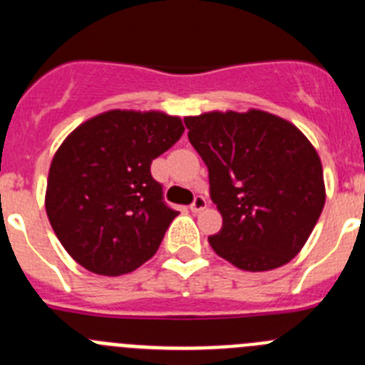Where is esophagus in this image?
Instances as JSON below:
<instances>
[{"mask_svg":"<svg viewBox=\"0 0 365 365\" xmlns=\"http://www.w3.org/2000/svg\"><path fill=\"white\" fill-rule=\"evenodd\" d=\"M206 199L202 197V195H195V199H193V202L190 205V210L193 212V214H199V212H202L206 208Z\"/></svg>","mask_w":365,"mask_h":365,"instance_id":"34e87169","label":"esophagus"}]
</instances>
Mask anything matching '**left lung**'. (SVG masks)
I'll list each match as a JSON object with an SVG mask.
<instances>
[{
    "mask_svg": "<svg viewBox=\"0 0 365 365\" xmlns=\"http://www.w3.org/2000/svg\"><path fill=\"white\" fill-rule=\"evenodd\" d=\"M185 124L222 215L208 237L215 254L248 272L289 263L325 205L324 170L307 137L259 109L202 113Z\"/></svg>",
    "mask_w": 365,
    "mask_h": 365,
    "instance_id": "8db88e82",
    "label": "left lung"
}]
</instances>
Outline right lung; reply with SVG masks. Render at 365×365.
I'll return each mask as SVG.
<instances>
[{
    "label": "right lung",
    "mask_w": 365,
    "mask_h": 365,
    "mask_svg": "<svg viewBox=\"0 0 365 365\" xmlns=\"http://www.w3.org/2000/svg\"><path fill=\"white\" fill-rule=\"evenodd\" d=\"M185 131L160 111L102 113L54 153L45 210L54 234L83 269L120 276L150 259L179 212L164 202L151 160Z\"/></svg>",
    "instance_id": "obj_1"
}]
</instances>
